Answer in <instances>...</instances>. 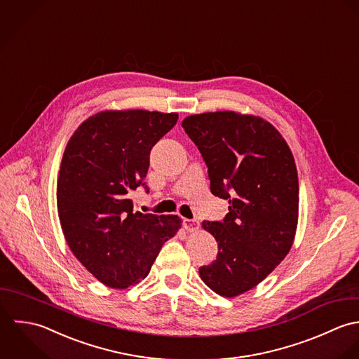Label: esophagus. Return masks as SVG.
Here are the masks:
<instances>
[{
    "label": "esophagus",
    "instance_id": "esophagus-1",
    "mask_svg": "<svg viewBox=\"0 0 359 359\" xmlns=\"http://www.w3.org/2000/svg\"><path fill=\"white\" fill-rule=\"evenodd\" d=\"M183 226L187 231H196L200 229V222L197 219H183Z\"/></svg>",
    "mask_w": 359,
    "mask_h": 359
}]
</instances>
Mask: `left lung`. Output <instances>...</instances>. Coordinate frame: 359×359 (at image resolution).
I'll list each match as a JSON object with an SVG mask.
<instances>
[{
    "label": "left lung",
    "instance_id": "obj_1",
    "mask_svg": "<svg viewBox=\"0 0 359 359\" xmlns=\"http://www.w3.org/2000/svg\"><path fill=\"white\" fill-rule=\"evenodd\" d=\"M182 126L207 163L211 193L229 201L222 222H203L217 255L200 276L216 294L237 297L261 283L292 245L299 201L294 156L259 116L205 112Z\"/></svg>",
    "mask_w": 359,
    "mask_h": 359
}]
</instances>
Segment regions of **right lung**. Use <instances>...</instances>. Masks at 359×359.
Listing matches in <instances>:
<instances>
[{
  "instance_id": "right-lung-1",
  "label": "right lung",
  "mask_w": 359,
  "mask_h": 359,
  "mask_svg": "<svg viewBox=\"0 0 359 359\" xmlns=\"http://www.w3.org/2000/svg\"><path fill=\"white\" fill-rule=\"evenodd\" d=\"M177 119L176 112L102 111L86 119L65 148L57 182L61 227L74 257L105 286L139 283L182 226L177 215L135 212L132 201L137 189H147L152 147Z\"/></svg>"
}]
</instances>
